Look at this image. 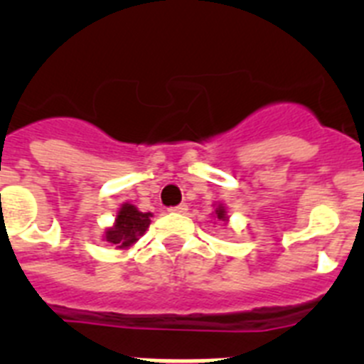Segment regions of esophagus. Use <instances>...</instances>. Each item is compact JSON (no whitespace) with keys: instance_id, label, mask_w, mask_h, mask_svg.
<instances>
[{"instance_id":"34e87169","label":"esophagus","mask_w":364,"mask_h":364,"mask_svg":"<svg viewBox=\"0 0 364 364\" xmlns=\"http://www.w3.org/2000/svg\"><path fill=\"white\" fill-rule=\"evenodd\" d=\"M169 211H171V213H186V211H188V205L186 204H178V205H173V208H169Z\"/></svg>"}]
</instances>
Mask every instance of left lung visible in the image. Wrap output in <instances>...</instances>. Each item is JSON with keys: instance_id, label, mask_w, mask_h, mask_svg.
Returning <instances> with one entry per match:
<instances>
[{"instance_id": "left-lung-1", "label": "left lung", "mask_w": 364, "mask_h": 364, "mask_svg": "<svg viewBox=\"0 0 364 364\" xmlns=\"http://www.w3.org/2000/svg\"><path fill=\"white\" fill-rule=\"evenodd\" d=\"M215 217H217L218 220H222V222H228L226 208H224V205H222V204H218V208H217V210H215Z\"/></svg>"}]
</instances>
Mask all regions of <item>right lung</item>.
I'll use <instances>...</instances> for the list:
<instances>
[{
	"label": "right lung",
	"mask_w": 364,
	"mask_h": 364,
	"mask_svg": "<svg viewBox=\"0 0 364 364\" xmlns=\"http://www.w3.org/2000/svg\"><path fill=\"white\" fill-rule=\"evenodd\" d=\"M151 217H153L151 213H142L133 204L125 202L118 210L117 218H114V226L105 231L104 239L107 242L114 244L118 250H127L146 233V230L151 224Z\"/></svg>",
	"instance_id": "right-lung-1"
}]
</instances>
